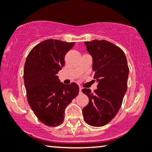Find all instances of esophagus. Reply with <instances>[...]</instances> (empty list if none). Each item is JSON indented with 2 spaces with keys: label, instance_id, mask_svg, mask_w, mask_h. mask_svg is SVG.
Returning <instances> with one entry per match:
<instances>
[{
  "label": "esophagus",
  "instance_id": "esophagus-1",
  "mask_svg": "<svg viewBox=\"0 0 152 152\" xmlns=\"http://www.w3.org/2000/svg\"><path fill=\"white\" fill-rule=\"evenodd\" d=\"M80 94H82V87L80 86Z\"/></svg>",
  "mask_w": 152,
  "mask_h": 152
}]
</instances>
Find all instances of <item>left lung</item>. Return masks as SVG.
<instances>
[{
	"mask_svg": "<svg viewBox=\"0 0 152 152\" xmlns=\"http://www.w3.org/2000/svg\"><path fill=\"white\" fill-rule=\"evenodd\" d=\"M93 57L94 79L98 82L94 92L83 88L89 102L83 108L86 124L95 127L107 124L117 114L128 86L129 68L126 55L120 47L107 40L84 42Z\"/></svg>",
	"mask_w": 152,
	"mask_h": 152,
	"instance_id": "obj_1",
	"label": "left lung"
}]
</instances>
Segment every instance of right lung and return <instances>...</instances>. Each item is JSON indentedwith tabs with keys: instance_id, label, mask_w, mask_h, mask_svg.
Here are the masks:
<instances>
[{
	"instance_id": "add662e5",
	"label": "right lung",
	"mask_w": 152,
	"mask_h": 152,
	"mask_svg": "<svg viewBox=\"0 0 152 152\" xmlns=\"http://www.w3.org/2000/svg\"><path fill=\"white\" fill-rule=\"evenodd\" d=\"M74 44L48 39L35 45L26 59L23 80L27 100L37 119L48 126L63 123L65 109L78 95L77 84H63L56 75Z\"/></svg>"
}]
</instances>
